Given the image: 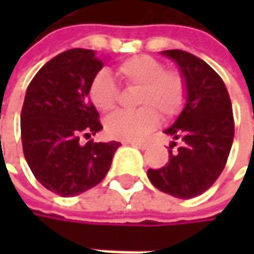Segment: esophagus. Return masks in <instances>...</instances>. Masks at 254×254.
Segmentation results:
<instances>
[{"label":"esophagus","instance_id":"obj_1","mask_svg":"<svg viewBox=\"0 0 254 254\" xmlns=\"http://www.w3.org/2000/svg\"><path fill=\"white\" fill-rule=\"evenodd\" d=\"M127 144L132 145V147H136V148H141V150H145L148 147L147 142H141V141H127Z\"/></svg>","mask_w":254,"mask_h":254}]
</instances>
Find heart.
Listing matches in <instances>:
<instances>
[{"label":"heart","mask_w":254,"mask_h":254,"mask_svg":"<svg viewBox=\"0 0 254 254\" xmlns=\"http://www.w3.org/2000/svg\"><path fill=\"white\" fill-rule=\"evenodd\" d=\"M118 75L127 88H138L133 112H118L106 121V132L118 139L135 141L148 133L163 119L179 115L187 103L188 83L185 76L175 69H166L165 63L150 56H135L116 66ZM119 86L106 70L92 77L88 95L91 103L103 113L118 107Z\"/></svg>","instance_id":"heart-1"}]
</instances>
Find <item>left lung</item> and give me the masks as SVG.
Wrapping results in <instances>:
<instances>
[{
  "mask_svg": "<svg viewBox=\"0 0 254 254\" xmlns=\"http://www.w3.org/2000/svg\"><path fill=\"white\" fill-rule=\"evenodd\" d=\"M175 60L188 83L187 104L177 122L166 129L181 139L171 145L169 162L148 169L151 184L177 198H192L207 191L222 174L234 141V115L222 77L206 62L182 50L163 51Z\"/></svg>",
  "mask_w": 254,
  "mask_h": 254,
  "instance_id": "1",
  "label": "left lung"
}]
</instances>
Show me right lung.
Instances as JSON below:
<instances>
[{
    "mask_svg": "<svg viewBox=\"0 0 254 254\" xmlns=\"http://www.w3.org/2000/svg\"><path fill=\"white\" fill-rule=\"evenodd\" d=\"M104 63L94 50L72 48L30 80L20 115L22 145L35 178L62 197L77 195L107 175L118 141L86 144L103 129L88 88Z\"/></svg>",
    "mask_w": 254,
    "mask_h": 254,
    "instance_id": "right-lung-1",
    "label": "right lung"
}]
</instances>
